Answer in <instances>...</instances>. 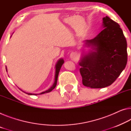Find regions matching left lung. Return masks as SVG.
<instances>
[{
	"label": "left lung",
	"mask_w": 131,
	"mask_h": 131,
	"mask_svg": "<svg viewBox=\"0 0 131 131\" xmlns=\"http://www.w3.org/2000/svg\"><path fill=\"white\" fill-rule=\"evenodd\" d=\"M103 27L96 37L86 40V45L92 46L95 51L84 56L79 63L82 84L91 88L111 85L127 63V43L120 26L106 16Z\"/></svg>",
	"instance_id": "obj_1"
}]
</instances>
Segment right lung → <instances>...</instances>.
<instances>
[{"label": "right lung", "mask_w": 131, "mask_h": 131, "mask_svg": "<svg viewBox=\"0 0 131 131\" xmlns=\"http://www.w3.org/2000/svg\"><path fill=\"white\" fill-rule=\"evenodd\" d=\"M64 63V60L63 59H60L59 61H58L57 64H56V74H55V81H54V83L53 84V86H51V88H50L49 90H47V91H44L43 92H41V93H40V94H45V93H47V92H51L52 90H53L54 88L56 86V85H57V78H58V75H59V71L60 70V68H61L62 65H63ZM24 92V91H23ZM25 93L28 94V95H37V94H31V93H26V92H24Z\"/></svg>", "instance_id": "add662e5"}]
</instances>
